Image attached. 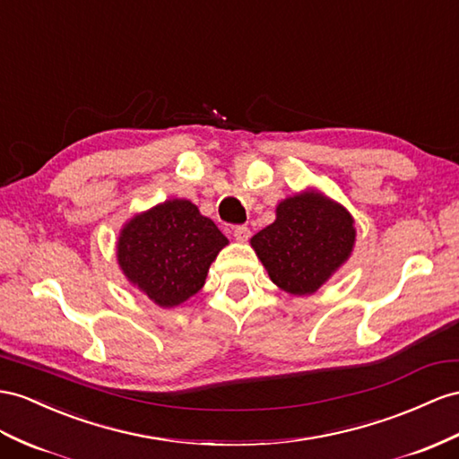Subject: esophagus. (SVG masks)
<instances>
[{"instance_id":"esophagus-1","label":"esophagus","mask_w":459,"mask_h":459,"mask_svg":"<svg viewBox=\"0 0 459 459\" xmlns=\"http://www.w3.org/2000/svg\"><path fill=\"white\" fill-rule=\"evenodd\" d=\"M232 237L237 238L238 242H246L250 238V229L246 227V225H238V227H234L232 229Z\"/></svg>"}]
</instances>
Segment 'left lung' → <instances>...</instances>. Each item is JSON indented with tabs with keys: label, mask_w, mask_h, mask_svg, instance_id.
Masks as SVG:
<instances>
[{
	"label": "left lung",
	"mask_w": 459,
	"mask_h": 459,
	"mask_svg": "<svg viewBox=\"0 0 459 459\" xmlns=\"http://www.w3.org/2000/svg\"><path fill=\"white\" fill-rule=\"evenodd\" d=\"M355 227L349 211L316 192L277 205V219L252 238L273 283L290 295L318 290L351 255Z\"/></svg>",
	"instance_id": "obj_1"
}]
</instances>
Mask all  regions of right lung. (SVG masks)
Wrapping results in <instances>:
<instances>
[{
	"label": "right lung",
	"mask_w": 459,
	"mask_h": 459,
	"mask_svg": "<svg viewBox=\"0 0 459 459\" xmlns=\"http://www.w3.org/2000/svg\"><path fill=\"white\" fill-rule=\"evenodd\" d=\"M227 237L187 199H170L134 217L117 240L126 277L159 307L172 308L204 287Z\"/></svg>",
	"instance_id": "1"
}]
</instances>
